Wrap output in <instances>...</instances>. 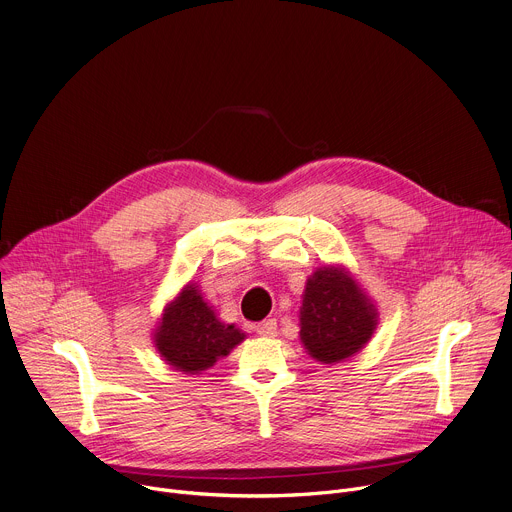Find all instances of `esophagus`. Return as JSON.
<instances>
[{
    "label": "esophagus",
    "instance_id": "obj_1",
    "mask_svg": "<svg viewBox=\"0 0 512 512\" xmlns=\"http://www.w3.org/2000/svg\"><path fill=\"white\" fill-rule=\"evenodd\" d=\"M255 332H257L259 336L271 338V336H275V334H277V322H275L273 318H269V320H263V322H259V324L255 326Z\"/></svg>",
    "mask_w": 512,
    "mask_h": 512
}]
</instances>
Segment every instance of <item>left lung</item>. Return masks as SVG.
Listing matches in <instances>:
<instances>
[{
  "instance_id": "8db88e82",
  "label": "left lung",
  "mask_w": 512,
  "mask_h": 512,
  "mask_svg": "<svg viewBox=\"0 0 512 512\" xmlns=\"http://www.w3.org/2000/svg\"><path fill=\"white\" fill-rule=\"evenodd\" d=\"M377 308L342 265L318 267L306 281L300 340L324 364L354 356L377 328Z\"/></svg>"
}]
</instances>
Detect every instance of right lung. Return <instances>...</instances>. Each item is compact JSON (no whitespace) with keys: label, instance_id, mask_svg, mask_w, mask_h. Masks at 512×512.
Masks as SVG:
<instances>
[{"label":"right lung","instance_id":"1","mask_svg":"<svg viewBox=\"0 0 512 512\" xmlns=\"http://www.w3.org/2000/svg\"><path fill=\"white\" fill-rule=\"evenodd\" d=\"M243 340L245 332L235 324L218 320L194 283H188L176 300L164 308L154 334L162 358L172 369L188 375L210 369L218 358L227 356Z\"/></svg>","mask_w":512,"mask_h":512}]
</instances>
